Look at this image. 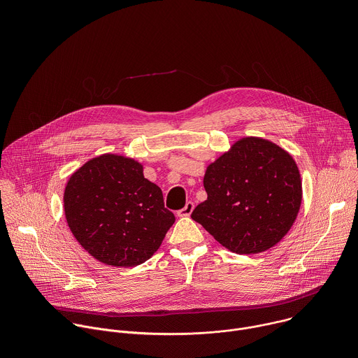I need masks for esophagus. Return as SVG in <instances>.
<instances>
[{
	"label": "esophagus",
	"mask_w": 358,
	"mask_h": 358,
	"mask_svg": "<svg viewBox=\"0 0 358 358\" xmlns=\"http://www.w3.org/2000/svg\"><path fill=\"white\" fill-rule=\"evenodd\" d=\"M192 210H194V202H192V201H188V202L185 203V206H184V208H181L180 211H177V215H178V217H188V215H191Z\"/></svg>",
	"instance_id": "34e87169"
}]
</instances>
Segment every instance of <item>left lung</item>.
Returning <instances> with one entry per match:
<instances>
[{"label": "left lung", "instance_id": "1", "mask_svg": "<svg viewBox=\"0 0 358 358\" xmlns=\"http://www.w3.org/2000/svg\"><path fill=\"white\" fill-rule=\"evenodd\" d=\"M203 188L208 198L191 218L239 255L276 245L293 225L301 202L294 160L279 145L257 137L236 141L208 166Z\"/></svg>", "mask_w": 358, "mask_h": 358}]
</instances>
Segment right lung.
I'll use <instances>...</instances> for the list:
<instances>
[{"label":"right lung","mask_w":358,"mask_h":358,"mask_svg":"<svg viewBox=\"0 0 358 358\" xmlns=\"http://www.w3.org/2000/svg\"><path fill=\"white\" fill-rule=\"evenodd\" d=\"M64 203L78 242L94 259L120 268L150 259L176 221L141 164L115 155L92 159L73 173Z\"/></svg>","instance_id":"right-lung-1"}]
</instances>
